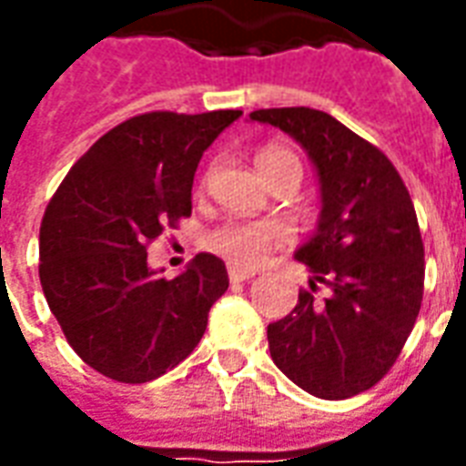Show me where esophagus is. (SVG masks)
<instances>
[{
  "mask_svg": "<svg viewBox=\"0 0 466 466\" xmlns=\"http://www.w3.org/2000/svg\"><path fill=\"white\" fill-rule=\"evenodd\" d=\"M254 272L252 269H242V267H229V282L239 284L247 282V279H252Z\"/></svg>",
  "mask_w": 466,
  "mask_h": 466,
  "instance_id": "obj_1",
  "label": "esophagus"
}]
</instances>
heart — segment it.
Segmentation results:
<instances>
[{
  "label": "heart",
  "mask_w": 466,
  "mask_h": 466,
  "mask_svg": "<svg viewBox=\"0 0 466 466\" xmlns=\"http://www.w3.org/2000/svg\"><path fill=\"white\" fill-rule=\"evenodd\" d=\"M257 169L267 179L279 172H302L299 157L287 147H264L257 154ZM287 242V229L274 222H224L202 237L207 252L222 257L237 267H252L267 257L277 244Z\"/></svg>",
  "instance_id": "heart-1"
}]
</instances>
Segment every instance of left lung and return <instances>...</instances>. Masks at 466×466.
<instances>
[{
    "mask_svg": "<svg viewBox=\"0 0 466 466\" xmlns=\"http://www.w3.org/2000/svg\"><path fill=\"white\" fill-rule=\"evenodd\" d=\"M249 119L292 134L322 184L319 229L297 252L314 279L292 312L267 327L272 360L314 397L347 400L394 367L417 322L424 244L414 204L387 154L332 115L279 106Z\"/></svg>",
    "mask_w": 466,
    "mask_h": 466,
    "instance_id": "left-lung-1",
    "label": "left lung"
}]
</instances>
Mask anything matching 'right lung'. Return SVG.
I'll return each instance as SVG.
<instances>
[{
	"label": "right lung",
	"instance_id": "1",
	"mask_svg": "<svg viewBox=\"0 0 466 466\" xmlns=\"http://www.w3.org/2000/svg\"><path fill=\"white\" fill-rule=\"evenodd\" d=\"M242 115L147 112L86 149L39 227V282L69 347L109 380L144 384L187 360L227 292V267L197 254L174 279H154L147 249L192 214L204 149Z\"/></svg>",
	"mask_w": 466,
	"mask_h": 466
}]
</instances>
